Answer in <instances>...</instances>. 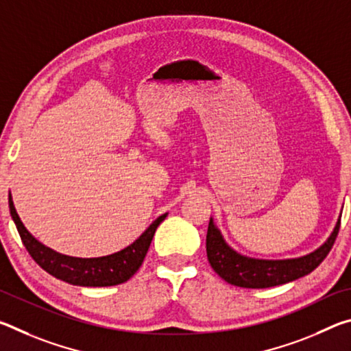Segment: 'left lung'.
Segmentation results:
<instances>
[{
	"label": "left lung",
	"mask_w": 351,
	"mask_h": 351,
	"mask_svg": "<svg viewBox=\"0 0 351 351\" xmlns=\"http://www.w3.org/2000/svg\"><path fill=\"white\" fill-rule=\"evenodd\" d=\"M341 217L330 234L328 239L316 251L295 258L265 260L252 258L237 252L226 243L221 230L217 228L210 218L206 237V251L209 263L217 274L234 287L240 288H271L277 285L297 280L310 274L322 263L331 251L339 232Z\"/></svg>",
	"instance_id": "8db88e82"
}]
</instances>
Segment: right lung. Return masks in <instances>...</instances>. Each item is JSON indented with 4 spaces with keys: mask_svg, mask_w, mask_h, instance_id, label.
<instances>
[{
    "mask_svg": "<svg viewBox=\"0 0 351 351\" xmlns=\"http://www.w3.org/2000/svg\"><path fill=\"white\" fill-rule=\"evenodd\" d=\"M9 209L12 219H14L16 229H19L23 245L31 254L35 263L41 266L46 272H49L51 276L58 278V280L77 285V287H114V285L127 282L141 268L158 226L167 217V213L158 217L145 229V232H142L138 240L133 241L125 249H122V251L105 255V257L80 258L57 252L35 239L25 228L19 213H16L10 193Z\"/></svg>",
    "mask_w": 351,
    "mask_h": 351,
    "instance_id": "add662e5",
    "label": "right lung"
}]
</instances>
